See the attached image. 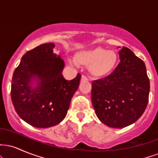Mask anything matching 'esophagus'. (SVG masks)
<instances>
[{
	"mask_svg": "<svg viewBox=\"0 0 158 158\" xmlns=\"http://www.w3.org/2000/svg\"><path fill=\"white\" fill-rule=\"evenodd\" d=\"M88 79L86 77H85V76H84V75L81 76V81H88Z\"/></svg>",
	"mask_w": 158,
	"mask_h": 158,
	"instance_id": "obj_1",
	"label": "esophagus"
}]
</instances>
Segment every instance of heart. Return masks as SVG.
Listing matches in <instances>:
<instances>
[{"instance_id":"heart-1","label":"heart","mask_w":158,"mask_h":158,"mask_svg":"<svg viewBox=\"0 0 158 158\" xmlns=\"http://www.w3.org/2000/svg\"><path fill=\"white\" fill-rule=\"evenodd\" d=\"M77 64L90 66V71L93 76L103 78L108 76L117 66L118 57L113 50L97 48L77 52L76 55Z\"/></svg>"}]
</instances>
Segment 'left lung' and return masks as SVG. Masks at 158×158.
<instances>
[{
  "mask_svg": "<svg viewBox=\"0 0 158 158\" xmlns=\"http://www.w3.org/2000/svg\"><path fill=\"white\" fill-rule=\"evenodd\" d=\"M120 62L113 73L92 82L91 100L101 122L122 128L142 116L148 102L149 79L142 59L130 49L119 51Z\"/></svg>",
  "mask_w": 158,
  "mask_h": 158,
  "instance_id": "8db88e82",
  "label": "left lung"
}]
</instances>
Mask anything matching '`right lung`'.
Wrapping results in <instances>:
<instances>
[{
	"instance_id": "1",
	"label": "right lung",
	"mask_w": 158,
	"mask_h": 158,
	"mask_svg": "<svg viewBox=\"0 0 158 158\" xmlns=\"http://www.w3.org/2000/svg\"><path fill=\"white\" fill-rule=\"evenodd\" d=\"M54 47L48 43L27 51L12 76L11 98L15 111L36 128L56 126L64 119L81 79L80 73L70 81L64 79V62L54 53Z\"/></svg>"
}]
</instances>
